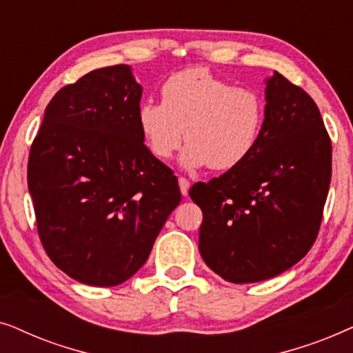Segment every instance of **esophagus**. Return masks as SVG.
I'll list each match as a JSON object with an SVG mask.
<instances>
[{"label": "esophagus", "instance_id": "34e87169", "mask_svg": "<svg viewBox=\"0 0 353 353\" xmlns=\"http://www.w3.org/2000/svg\"><path fill=\"white\" fill-rule=\"evenodd\" d=\"M178 185H180V191L183 196H188V191H190V181L186 180V178L180 176L178 178Z\"/></svg>", "mask_w": 353, "mask_h": 353}]
</instances>
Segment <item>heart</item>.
I'll list each match as a JSON object with an SVG mask.
<instances>
[{"instance_id": "b5f03b06", "label": "heart", "mask_w": 353, "mask_h": 353, "mask_svg": "<svg viewBox=\"0 0 353 353\" xmlns=\"http://www.w3.org/2000/svg\"><path fill=\"white\" fill-rule=\"evenodd\" d=\"M265 101L202 67L173 74L162 86V103L144 101L138 125L151 152L170 159L186 139L181 163L231 170L252 156L263 132Z\"/></svg>"}]
</instances>
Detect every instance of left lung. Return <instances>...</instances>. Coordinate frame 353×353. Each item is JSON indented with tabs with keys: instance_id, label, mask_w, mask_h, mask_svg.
<instances>
[{
	"instance_id": "left-lung-1",
	"label": "left lung",
	"mask_w": 353,
	"mask_h": 353,
	"mask_svg": "<svg viewBox=\"0 0 353 353\" xmlns=\"http://www.w3.org/2000/svg\"><path fill=\"white\" fill-rule=\"evenodd\" d=\"M265 101L252 156L190 190L204 216L202 259L236 284L274 278L305 257L331 183V139L315 101L278 72L267 80Z\"/></svg>"
}]
</instances>
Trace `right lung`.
Returning <instances> with one entry per match:
<instances>
[{"label": "right lung", "mask_w": 353, "mask_h": 353, "mask_svg": "<svg viewBox=\"0 0 353 353\" xmlns=\"http://www.w3.org/2000/svg\"><path fill=\"white\" fill-rule=\"evenodd\" d=\"M143 88L130 65L91 70L46 105L27 183L48 257L70 278L110 288L146 263L178 180L138 125Z\"/></svg>", "instance_id": "add662e5"}]
</instances>
